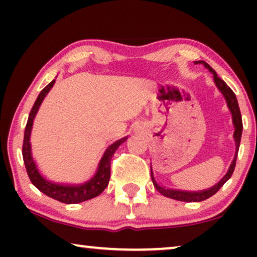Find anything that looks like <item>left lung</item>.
<instances>
[{"instance_id":"left-lung-1","label":"left lung","mask_w":257,"mask_h":257,"mask_svg":"<svg viewBox=\"0 0 257 257\" xmlns=\"http://www.w3.org/2000/svg\"><path fill=\"white\" fill-rule=\"evenodd\" d=\"M200 63H203L206 68L213 73L214 82H215L216 86L219 87V90L222 92L224 98H226L228 107H229L231 114H233V122H234V127H235L234 139H235V144H236V152H235L234 160L230 165L229 171L227 172V174L224 175V178L222 179V180H221L217 185L214 186V187L206 189V191H202V192H182V191H174V189H166V188L160 187V186L156 182V180H154L153 173H152V171H151V178H152L153 185H154V187L157 188L158 192L161 193V194L165 196H167V198L179 200V201H186V202H199V201H203V200L210 198V196H213L214 194H215V193L224 185V182H226L228 179L231 177V174H233V172L235 170V165H236L237 152H238V147H240V142H241L242 127H243V125H242V117H241L240 107H238L236 96H235L233 90H231L230 87L220 78V77H217L215 70H214L213 68H210L209 64H207V63L202 62V61H200Z\"/></svg>"}]
</instances>
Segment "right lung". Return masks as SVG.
Segmentation results:
<instances>
[{"label": "right lung", "instance_id": "obj_1", "mask_svg": "<svg viewBox=\"0 0 257 257\" xmlns=\"http://www.w3.org/2000/svg\"><path fill=\"white\" fill-rule=\"evenodd\" d=\"M55 84V79L51 83H49L41 93L38 94L36 101H35L33 108H31L29 118H28L26 131H24V139H23V146H22V154H23V161L26 165V170L29 177L30 181L33 182L35 187H37L42 193L45 195L50 196V198L57 200L59 202L63 203H79L86 200H90L92 198H96L99 195L105 188L107 187L108 181H110V173H111V159L115 151L119 147L120 144H122L127 139V137L117 140V142L108 146L106 152L104 153L103 158H101L99 167L94 177L91 179L90 181L85 182L84 185H77V186H64V185H57L52 184L50 181H47L42 175L38 173L36 165H35L33 158H31V147H30V133L31 127H33L34 118L36 115L38 107L41 106L42 101H43L44 97L47 96L49 91Z\"/></svg>", "mask_w": 257, "mask_h": 257}]
</instances>
